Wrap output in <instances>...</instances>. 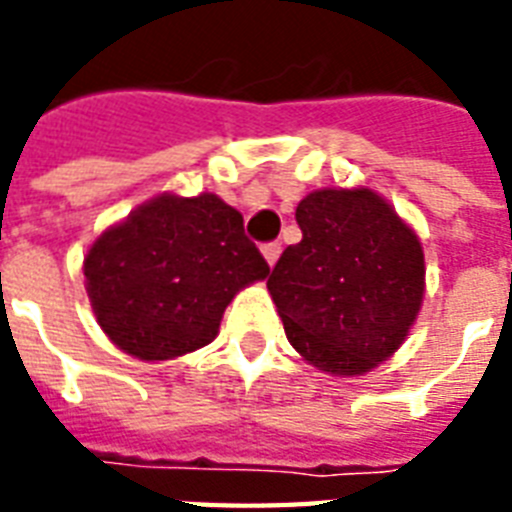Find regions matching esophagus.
<instances>
[{"label": "esophagus", "instance_id": "esophagus-1", "mask_svg": "<svg viewBox=\"0 0 512 512\" xmlns=\"http://www.w3.org/2000/svg\"><path fill=\"white\" fill-rule=\"evenodd\" d=\"M279 255H281V244H279V241H271V244H265V247H263L265 263L271 265V268H273V265H276Z\"/></svg>", "mask_w": 512, "mask_h": 512}]
</instances>
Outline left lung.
<instances>
[{"label": "left lung", "instance_id": "8db88e82", "mask_svg": "<svg viewBox=\"0 0 512 512\" xmlns=\"http://www.w3.org/2000/svg\"><path fill=\"white\" fill-rule=\"evenodd\" d=\"M303 241L268 276L292 348L332 377H358L404 345L425 297L420 236L380 193L319 188L297 204Z\"/></svg>", "mask_w": 512, "mask_h": 512}]
</instances>
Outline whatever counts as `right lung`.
Wrapping results in <instances>:
<instances>
[{
  "instance_id": "right-lung-1",
  "label": "right lung",
  "mask_w": 512,
  "mask_h": 512,
  "mask_svg": "<svg viewBox=\"0 0 512 512\" xmlns=\"http://www.w3.org/2000/svg\"><path fill=\"white\" fill-rule=\"evenodd\" d=\"M268 263L244 236V217L215 193H159L92 241L84 287L100 329L140 361L204 348L241 289Z\"/></svg>"
}]
</instances>
